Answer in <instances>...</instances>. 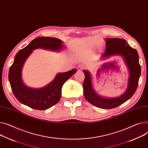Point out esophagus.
<instances>
[{
	"label": "esophagus",
	"instance_id": "34e87169",
	"mask_svg": "<svg viewBox=\"0 0 148 148\" xmlns=\"http://www.w3.org/2000/svg\"><path fill=\"white\" fill-rule=\"evenodd\" d=\"M77 68L78 71H82L83 70H84V69L85 68V66L83 65H79L77 66Z\"/></svg>",
	"mask_w": 148,
	"mask_h": 148
}]
</instances>
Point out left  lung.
I'll return each mask as SVG.
<instances>
[{"mask_svg": "<svg viewBox=\"0 0 148 148\" xmlns=\"http://www.w3.org/2000/svg\"><path fill=\"white\" fill-rule=\"evenodd\" d=\"M105 51L102 54L101 58L105 60L115 55H120L124 61L129 71V77L127 88L124 94L114 98H105L98 95L94 90L92 84L90 73L83 70L85 78L83 82V93L85 99L92 105L102 108L112 109L123 104L135 93L141 74V67L139 62V55L135 49L132 47L122 38H108L105 39Z\"/></svg>", "mask_w": 148, "mask_h": 148, "instance_id": "1", "label": "left lung"}]
</instances>
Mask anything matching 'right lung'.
I'll return each mask as SVG.
<instances>
[{
	"mask_svg": "<svg viewBox=\"0 0 148 148\" xmlns=\"http://www.w3.org/2000/svg\"><path fill=\"white\" fill-rule=\"evenodd\" d=\"M62 43L56 38L39 37L18 51L9 68L8 75L12 92L18 101L37 110H47L60 101L63 84L77 72V70L73 69L65 73L57 74L52 82L40 88H30L24 84L22 70L27 58L34 49L42 48L53 51H61L64 47Z\"/></svg>",
	"mask_w": 148,
	"mask_h": 148,
	"instance_id": "add662e5",
	"label": "right lung"
}]
</instances>
